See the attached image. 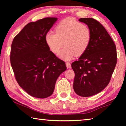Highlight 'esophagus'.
Listing matches in <instances>:
<instances>
[{
	"mask_svg": "<svg viewBox=\"0 0 126 126\" xmlns=\"http://www.w3.org/2000/svg\"><path fill=\"white\" fill-rule=\"evenodd\" d=\"M66 67H67V68H71V64H70V63L69 62H66Z\"/></svg>",
	"mask_w": 126,
	"mask_h": 126,
	"instance_id": "esophagus-1",
	"label": "esophagus"
}]
</instances>
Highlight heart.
I'll list each match as a JSON object with an SVG mask.
<instances>
[{
	"label": "heart",
	"mask_w": 126,
	"mask_h": 126,
	"mask_svg": "<svg viewBox=\"0 0 126 126\" xmlns=\"http://www.w3.org/2000/svg\"><path fill=\"white\" fill-rule=\"evenodd\" d=\"M55 33H47L45 42L52 52L58 54L64 44L65 47L60 53L64 60H69L75 55L80 56L85 52L91 41L89 27L72 18H66L55 28Z\"/></svg>",
	"instance_id": "b5f03b06"
}]
</instances>
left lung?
<instances>
[{"mask_svg":"<svg viewBox=\"0 0 126 126\" xmlns=\"http://www.w3.org/2000/svg\"><path fill=\"white\" fill-rule=\"evenodd\" d=\"M91 31L89 47L71 64L75 73L74 90L82 97L94 95L103 90L110 81L117 62L116 45L101 24L93 18H80Z\"/></svg>","mask_w":126,"mask_h":126,"instance_id":"1","label":"left lung"}]
</instances>
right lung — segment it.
<instances>
[{
    "label": "right lung",
    "instance_id": "right-lung-1",
    "mask_svg": "<svg viewBox=\"0 0 126 126\" xmlns=\"http://www.w3.org/2000/svg\"><path fill=\"white\" fill-rule=\"evenodd\" d=\"M57 18H43L28 23L13 39L11 65L19 86L34 97L51 96L56 80L66 70L63 61L50 50L45 35Z\"/></svg>",
    "mask_w": 126,
    "mask_h": 126
}]
</instances>
